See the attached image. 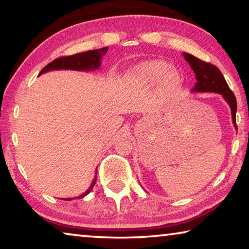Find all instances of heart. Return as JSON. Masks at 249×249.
<instances>
[{
  "instance_id": "b5f03b06",
  "label": "heart",
  "mask_w": 249,
  "mask_h": 249,
  "mask_svg": "<svg viewBox=\"0 0 249 249\" xmlns=\"http://www.w3.org/2000/svg\"><path fill=\"white\" fill-rule=\"evenodd\" d=\"M138 80L147 86L159 83V88L163 91H171L176 89L180 83V75L178 71L169 68V64L159 59L144 61L136 66L133 70Z\"/></svg>"
}]
</instances>
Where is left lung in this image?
I'll use <instances>...</instances> for the list:
<instances>
[{
	"label": "left lung",
	"mask_w": 249,
	"mask_h": 249,
	"mask_svg": "<svg viewBox=\"0 0 249 249\" xmlns=\"http://www.w3.org/2000/svg\"><path fill=\"white\" fill-rule=\"evenodd\" d=\"M185 61L190 65L191 69L196 74V83L191 90L192 92H211V93L222 94L223 98L229 103L231 112V121L235 128L237 129L236 125V111H237V103H236L235 95L230 89L229 84L225 81L224 75L218 70L217 67L200 60L199 58L192 56L190 53H183Z\"/></svg>",
	"instance_id": "1"
}]
</instances>
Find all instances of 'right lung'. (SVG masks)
<instances>
[{"label": "right lung", "mask_w": 249, "mask_h": 249, "mask_svg": "<svg viewBox=\"0 0 249 249\" xmlns=\"http://www.w3.org/2000/svg\"><path fill=\"white\" fill-rule=\"evenodd\" d=\"M107 47H104L101 49H94V50H89V52L75 53V54H72V56L60 57L58 59H54L53 61H52L50 64L46 66L45 68H43V70L40 71L39 74L48 72L50 70H62V69L77 70V71L96 70L101 65V59H102L104 54L107 53ZM95 182H96V172H95L94 179L90 185V188L88 189L83 195L78 196V199L89 195L92 189H93ZM62 200L71 201L72 199H71V197H68V199H62Z\"/></svg>", "instance_id": "add662e5"}]
</instances>
